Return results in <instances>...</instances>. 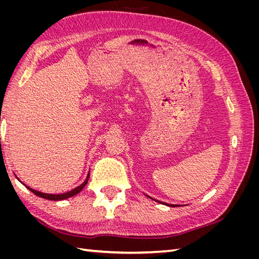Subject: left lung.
<instances>
[{
    "label": "left lung",
    "instance_id": "left-lung-1",
    "mask_svg": "<svg viewBox=\"0 0 259 259\" xmlns=\"http://www.w3.org/2000/svg\"><path fill=\"white\" fill-rule=\"evenodd\" d=\"M162 203V202H161ZM162 204H166V203H162ZM168 205V204H167ZM168 206H177V205H168Z\"/></svg>",
    "mask_w": 259,
    "mask_h": 259
}]
</instances>
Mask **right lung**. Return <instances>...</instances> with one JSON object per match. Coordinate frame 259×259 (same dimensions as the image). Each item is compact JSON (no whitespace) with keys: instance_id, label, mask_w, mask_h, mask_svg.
Returning a JSON list of instances; mask_svg holds the SVG:
<instances>
[{"instance_id":"obj_1","label":"right lung","mask_w":259,"mask_h":259,"mask_svg":"<svg viewBox=\"0 0 259 259\" xmlns=\"http://www.w3.org/2000/svg\"><path fill=\"white\" fill-rule=\"evenodd\" d=\"M89 178H90V173H89L88 177H86L85 182H84L82 185H80L79 187H76L75 189H73V190H71V191L66 192V193H61V194H48V193H43V192H40V191H36V190L31 189V188L27 187L26 185H25V186L28 188V189H29L31 192H33L35 195H37V197L46 199V200H51V201H60V200H65V199H68V198H71V197H73V195H75V194L79 193L80 191H82L83 188L86 186V184H88Z\"/></svg>"}]
</instances>
